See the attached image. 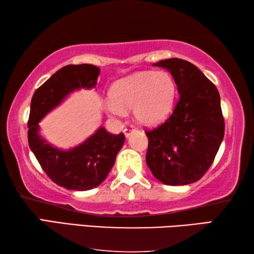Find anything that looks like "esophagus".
I'll return each mask as SVG.
<instances>
[{
    "label": "esophagus",
    "instance_id": "esophagus-1",
    "mask_svg": "<svg viewBox=\"0 0 254 254\" xmlns=\"http://www.w3.org/2000/svg\"><path fill=\"white\" fill-rule=\"evenodd\" d=\"M134 130H135V128L133 127H126V128H124V130H123V133H124V135H126L127 137H128V136H130L131 133H132L133 131H134Z\"/></svg>",
    "mask_w": 254,
    "mask_h": 254
}]
</instances>
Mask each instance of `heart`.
I'll return each instance as SVG.
<instances>
[{
	"instance_id": "b5f03b06",
	"label": "heart",
	"mask_w": 254,
	"mask_h": 254,
	"mask_svg": "<svg viewBox=\"0 0 254 254\" xmlns=\"http://www.w3.org/2000/svg\"><path fill=\"white\" fill-rule=\"evenodd\" d=\"M105 110L111 117L122 118L133 109L135 121L144 127L162 123L173 110L177 86L166 71H139L118 80L111 88Z\"/></svg>"
}]
</instances>
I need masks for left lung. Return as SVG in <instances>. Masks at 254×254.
<instances>
[{"label":"left lung","mask_w":254,"mask_h":254,"mask_svg":"<svg viewBox=\"0 0 254 254\" xmlns=\"http://www.w3.org/2000/svg\"><path fill=\"white\" fill-rule=\"evenodd\" d=\"M153 66L170 72L179 101L165 123L145 132L149 139L145 161L162 184L195 183L208 170L224 137L220 94L212 81L186 60L170 58Z\"/></svg>","instance_id":"8db88e82"}]
</instances>
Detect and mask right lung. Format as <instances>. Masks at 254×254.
Returning a JSON list of instances; mask_svg holds the SVG:
<instances>
[{
	"label": "right lung",
	"instance_id": "add662e5",
	"mask_svg": "<svg viewBox=\"0 0 254 254\" xmlns=\"http://www.w3.org/2000/svg\"><path fill=\"white\" fill-rule=\"evenodd\" d=\"M101 69L89 64L68 65L56 71L34 92L28 121V141L45 173L68 190H89L104 182L123 147V133L111 134L100 127L84 142L67 150L49 143L40 134L39 122L71 93L96 87Z\"/></svg>",
	"mask_w": 254,
	"mask_h": 254
}]
</instances>
